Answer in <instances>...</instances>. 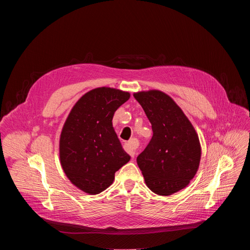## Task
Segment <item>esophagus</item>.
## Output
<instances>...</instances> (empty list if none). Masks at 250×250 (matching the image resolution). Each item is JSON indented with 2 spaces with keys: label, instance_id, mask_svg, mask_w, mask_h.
<instances>
[{
  "label": "esophagus",
  "instance_id": "esophagus-1",
  "mask_svg": "<svg viewBox=\"0 0 250 250\" xmlns=\"http://www.w3.org/2000/svg\"><path fill=\"white\" fill-rule=\"evenodd\" d=\"M137 145H138L137 139L132 138V139H130L128 142H125L124 147H125V150L131 157H134V155H135V147L137 146Z\"/></svg>",
  "mask_w": 250,
  "mask_h": 250
}]
</instances>
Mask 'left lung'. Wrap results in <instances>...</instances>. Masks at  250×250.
<instances>
[{"label": "left lung", "mask_w": 250, "mask_h": 250, "mask_svg": "<svg viewBox=\"0 0 250 250\" xmlns=\"http://www.w3.org/2000/svg\"><path fill=\"white\" fill-rule=\"evenodd\" d=\"M148 118L153 135L136 158L146 184L155 194L169 196L185 188L201 160L198 134L171 97L158 90L133 94Z\"/></svg>", "instance_id": "1"}]
</instances>
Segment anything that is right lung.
Here are the masks:
<instances>
[{"mask_svg":"<svg viewBox=\"0 0 250 250\" xmlns=\"http://www.w3.org/2000/svg\"><path fill=\"white\" fill-rule=\"evenodd\" d=\"M128 92L101 87L82 96L61 131L60 163L73 185L96 195L110 187L115 173L130 156L123 149L113 127V117L129 99Z\"/></svg>","mask_w":250,"mask_h":250,"instance_id":"right-lung-1","label":"right lung"}]
</instances>
